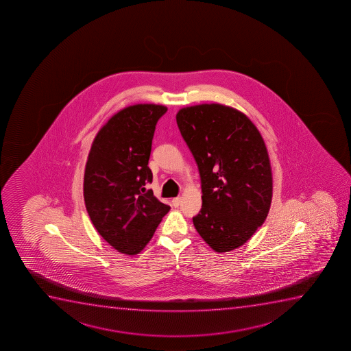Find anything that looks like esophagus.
Returning <instances> with one entry per match:
<instances>
[{"instance_id": "obj_1", "label": "esophagus", "mask_w": 351, "mask_h": 351, "mask_svg": "<svg viewBox=\"0 0 351 351\" xmlns=\"http://www.w3.org/2000/svg\"><path fill=\"white\" fill-rule=\"evenodd\" d=\"M171 203H173V206H175V208H178V206L181 204V197L173 198Z\"/></svg>"}]
</instances>
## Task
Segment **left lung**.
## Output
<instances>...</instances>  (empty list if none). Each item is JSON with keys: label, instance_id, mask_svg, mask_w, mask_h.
<instances>
[{"label": "left lung", "instance_id": "left-lung-1", "mask_svg": "<svg viewBox=\"0 0 351 351\" xmlns=\"http://www.w3.org/2000/svg\"><path fill=\"white\" fill-rule=\"evenodd\" d=\"M178 129L194 156L202 188L195 228L215 252L243 245L268 216L271 167L263 138L242 112L222 104L181 109Z\"/></svg>", "mask_w": 351, "mask_h": 351}]
</instances>
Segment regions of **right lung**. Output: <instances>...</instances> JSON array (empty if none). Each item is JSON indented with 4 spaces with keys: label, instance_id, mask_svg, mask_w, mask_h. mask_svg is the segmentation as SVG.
I'll list each match as a JSON object with an SVG mask.
<instances>
[{
    "label": "right lung",
    "instance_id": "obj_1",
    "mask_svg": "<svg viewBox=\"0 0 351 351\" xmlns=\"http://www.w3.org/2000/svg\"><path fill=\"white\" fill-rule=\"evenodd\" d=\"M167 108L136 104L112 116L97 132L88 156L83 196L96 230L117 252L136 255L170 206L153 190L148 167L157 121Z\"/></svg>",
    "mask_w": 351,
    "mask_h": 351
}]
</instances>
